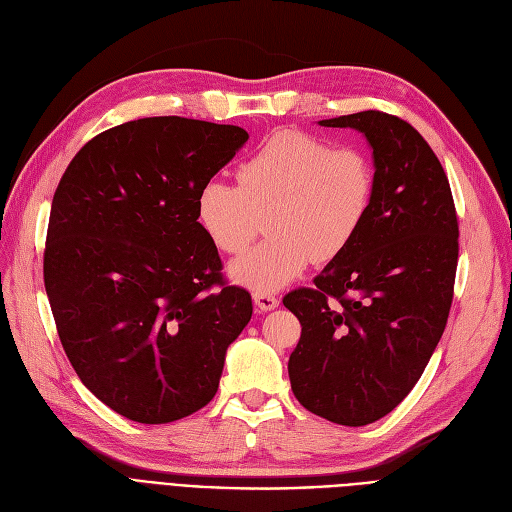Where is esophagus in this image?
Segmentation results:
<instances>
[{"label": "esophagus", "mask_w": 512, "mask_h": 512, "mask_svg": "<svg viewBox=\"0 0 512 512\" xmlns=\"http://www.w3.org/2000/svg\"><path fill=\"white\" fill-rule=\"evenodd\" d=\"M253 302H255L257 310H261V312L274 310V308L280 304V300L276 298V295H274V293H268V291H255V293H253Z\"/></svg>", "instance_id": "obj_1"}]
</instances>
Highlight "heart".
I'll list each match as a JSON object with an SVG mask.
<instances>
[{
    "label": "heart",
    "instance_id": "heart-1",
    "mask_svg": "<svg viewBox=\"0 0 512 512\" xmlns=\"http://www.w3.org/2000/svg\"><path fill=\"white\" fill-rule=\"evenodd\" d=\"M372 200L374 166L361 148L283 129L242 161L238 185L206 180L197 191V219L217 249L236 255L266 217L270 238L238 257L229 274L255 291H274L310 261L327 263L349 249Z\"/></svg>",
    "mask_w": 512,
    "mask_h": 512
}]
</instances>
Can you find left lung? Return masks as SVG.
<instances>
[{
  "mask_svg": "<svg viewBox=\"0 0 512 512\" xmlns=\"http://www.w3.org/2000/svg\"><path fill=\"white\" fill-rule=\"evenodd\" d=\"M372 146L374 200L353 244L283 304L302 336L289 357L298 402L338 425L374 423L417 385L453 302L459 225L438 157L381 110L319 121Z\"/></svg>",
  "mask_w": 512,
  "mask_h": 512,
  "instance_id": "left-lung-1",
  "label": "left lung"
}]
</instances>
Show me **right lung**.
I'll list each match as a JSON object with an SVG mask.
<instances>
[{"label": "right lung", "instance_id": "right-lung-1", "mask_svg": "<svg viewBox=\"0 0 512 512\" xmlns=\"http://www.w3.org/2000/svg\"><path fill=\"white\" fill-rule=\"evenodd\" d=\"M249 134L148 117L89 140L63 172L44 249L59 340L97 400L170 423L219 389L227 346L253 315L197 221V191Z\"/></svg>", "mask_w": 512, "mask_h": 512}]
</instances>
